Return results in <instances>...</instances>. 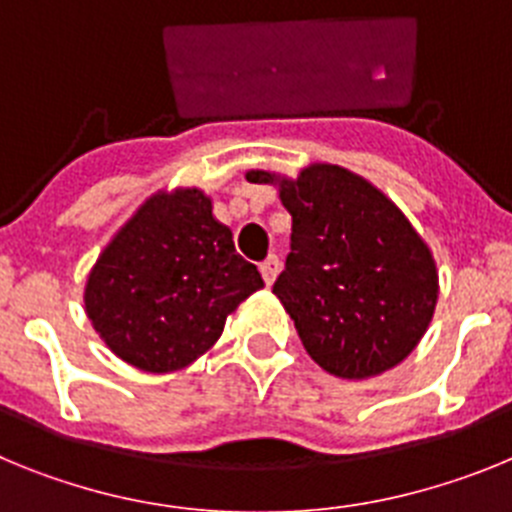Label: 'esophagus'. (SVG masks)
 <instances>
[{"instance_id":"1","label":"esophagus","mask_w":512,"mask_h":512,"mask_svg":"<svg viewBox=\"0 0 512 512\" xmlns=\"http://www.w3.org/2000/svg\"><path fill=\"white\" fill-rule=\"evenodd\" d=\"M279 269H282V264H279V259L271 253V256H266L264 261H261L259 271H261V277H264L266 284H274V279H277Z\"/></svg>"}]
</instances>
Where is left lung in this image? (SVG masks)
Here are the masks:
<instances>
[{"label": "left lung", "mask_w": 512, "mask_h": 512, "mask_svg": "<svg viewBox=\"0 0 512 512\" xmlns=\"http://www.w3.org/2000/svg\"><path fill=\"white\" fill-rule=\"evenodd\" d=\"M248 182H274L251 171ZM292 215L289 256L274 295L307 354L346 379L382 374L423 338L438 300L433 256L377 187L318 164L279 184Z\"/></svg>", "instance_id": "obj_1"}]
</instances>
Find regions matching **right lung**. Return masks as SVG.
<instances>
[{"label": "right lung", "instance_id": "right-lung-1", "mask_svg": "<svg viewBox=\"0 0 512 512\" xmlns=\"http://www.w3.org/2000/svg\"><path fill=\"white\" fill-rule=\"evenodd\" d=\"M264 287L235 253L200 189L156 194L104 248L87 315L104 343L143 372L182 369L223 333L228 312Z\"/></svg>", "mask_w": 512, "mask_h": 512}]
</instances>
